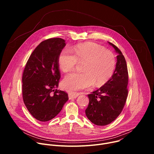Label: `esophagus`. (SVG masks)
Returning a JSON list of instances; mask_svg holds the SVG:
<instances>
[{
  "label": "esophagus",
  "instance_id": "esophagus-1",
  "mask_svg": "<svg viewBox=\"0 0 154 154\" xmlns=\"http://www.w3.org/2000/svg\"><path fill=\"white\" fill-rule=\"evenodd\" d=\"M81 93H77V92H71L69 93L68 96H69V99H75L77 98L80 94H81Z\"/></svg>",
  "mask_w": 154,
  "mask_h": 154
}]
</instances>
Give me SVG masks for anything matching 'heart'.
I'll return each instance as SVG.
<instances>
[{"label":"heart","instance_id":"1","mask_svg":"<svg viewBox=\"0 0 154 154\" xmlns=\"http://www.w3.org/2000/svg\"><path fill=\"white\" fill-rule=\"evenodd\" d=\"M69 49H64L59 54L58 63L64 72L73 71L78 62H84L82 72L67 75L62 86L67 91L79 90L105 84L113 75L116 68L114 54L94 42L79 44Z\"/></svg>","mask_w":154,"mask_h":154}]
</instances>
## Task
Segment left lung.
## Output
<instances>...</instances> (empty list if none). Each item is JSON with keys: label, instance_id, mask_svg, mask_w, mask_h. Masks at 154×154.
I'll list each match as a JSON object with an SVG mask.
<instances>
[{"label": "left lung", "instance_id": "1", "mask_svg": "<svg viewBox=\"0 0 154 154\" xmlns=\"http://www.w3.org/2000/svg\"><path fill=\"white\" fill-rule=\"evenodd\" d=\"M118 53L113 75L105 84L88 95L89 104L85 110L88 119L93 124L103 126L115 121L121 114L128 96V70L121 51L112 42Z\"/></svg>", "mask_w": 154, "mask_h": 154}]
</instances>
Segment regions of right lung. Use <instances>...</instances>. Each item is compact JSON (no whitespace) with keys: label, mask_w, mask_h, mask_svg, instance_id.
Returning <instances> with one entry per match:
<instances>
[{"label":"right lung","mask_w":154,"mask_h":154,"mask_svg":"<svg viewBox=\"0 0 154 154\" xmlns=\"http://www.w3.org/2000/svg\"><path fill=\"white\" fill-rule=\"evenodd\" d=\"M65 46V41L60 38L42 41L30 55L23 72L24 104L41 122L55 118L69 99L68 93L56 89L61 77L58 58Z\"/></svg>","instance_id":"obj_1"}]
</instances>
